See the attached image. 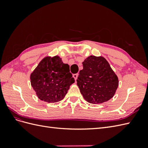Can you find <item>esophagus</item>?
Masks as SVG:
<instances>
[{
	"label": "esophagus",
	"instance_id": "1",
	"mask_svg": "<svg viewBox=\"0 0 148 148\" xmlns=\"http://www.w3.org/2000/svg\"><path fill=\"white\" fill-rule=\"evenodd\" d=\"M78 73L73 74V77L74 78V79H75V81H76V80H77V78H78Z\"/></svg>",
	"mask_w": 148,
	"mask_h": 148
}]
</instances>
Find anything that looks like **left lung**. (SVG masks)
I'll use <instances>...</instances> for the list:
<instances>
[{
    "label": "left lung",
    "mask_w": 148,
    "mask_h": 148,
    "mask_svg": "<svg viewBox=\"0 0 148 148\" xmlns=\"http://www.w3.org/2000/svg\"><path fill=\"white\" fill-rule=\"evenodd\" d=\"M82 64L83 69L79 71L77 82L84 99L97 104L112 98L119 86V79L105 58L90 56Z\"/></svg>",
    "instance_id": "8db88e82"
}]
</instances>
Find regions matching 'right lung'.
<instances>
[{
	"label": "right lung",
	"instance_id": "right-lung-1",
	"mask_svg": "<svg viewBox=\"0 0 148 148\" xmlns=\"http://www.w3.org/2000/svg\"><path fill=\"white\" fill-rule=\"evenodd\" d=\"M30 80L38 97L48 103L63 99L75 82L69 65L58 56L43 58L31 73Z\"/></svg>",
	"mask_w": 148,
	"mask_h": 148
}]
</instances>
